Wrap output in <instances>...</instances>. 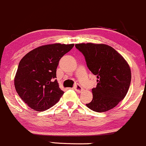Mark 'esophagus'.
I'll return each instance as SVG.
<instances>
[{
  "instance_id": "obj_1",
  "label": "esophagus",
  "mask_w": 146,
  "mask_h": 146,
  "mask_svg": "<svg viewBox=\"0 0 146 146\" xmlns=\"http://www.w3.org/2000/svg\"><path fill=\"white\" fill-rule=\"evenodd\" d=\"M74 90L76 91V92H79V93H81V92H83L84 89H83V88H82V86H81L80 84H76L74 86Z\"/></svg>"
}]
</instances>
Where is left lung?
Returning a JSON list of instances; mask_svg holds the SVG:
<instances>
[{
  "label": "left lung",
  "mask_w": 146,
  "mask_h": 146,
  "mask_svg": "<svg viewBox=\"0 0 146 146\" xmlns=\"http://www.w3.org/2000/svg\"><path fill=\"white\" fill-rule=\"evenodd\" d=\"M75 47L84 54L86 65L98 82L92 89L93 99L86 106L96 112H105L124 99L131 80V68L125 59L111 46L80 43Z\"/></svg>",
  "instance_id": "obj_1"
}]
</instances>
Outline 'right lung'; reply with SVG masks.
<instances>
[{"label":"right lung","instance_id":"obj_1","mask_svg":"<svg viewBox=\"0 0 146 146\" xmlns=\"http://www.w3.org/2000/svg\"><path fill=\"white\" fill-rule=\"evenodd\" d=\"M74 44H45L29 52L21 60L14 79L15 90L32 109L43 111L59 102L64 92L56 76L60 59Z\"/></svg>","mask_w":146,"mask_h":146}]
</instances>
